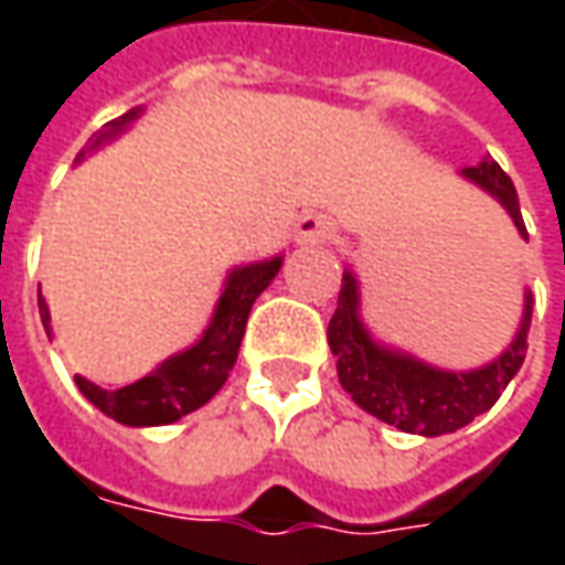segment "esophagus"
Returning a JSON list of instances; mask_svg holds the SVG:
<instances>
[{"instance_id": "34e87169", "label": "esophagus", "mask_w": 565, "mask_h": 565, "mask_svg": "<svg viewBox=\"0 0 565 565\" xmlns=\"http://www.w3.org/2000/svg\"><path fill=\"white\" fill-rule=\"evenodd\" d=\"M333 232H337V223L327 213H305L295 223V238L301 245H323L333 238Z\"/></svg>"}]
</instances>
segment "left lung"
<instances>
[{
	"label": "left lung",
	"instance_id": "8db88e82",
	"mask_svg": "<svg viewBox=\"0 0 565 565\" xmlns=\"http://www.w3.org/2000/svg\"><path fill=\"white\" fill-rule=\"evenodd\" d=\"M462 175L490 191L500 204L507 206L515 228L529 238L515 185L500 166L493 160H484V163L462 169ZM529 323H532V295H525L522 327L500 359L478 367V371H466V374L437 371L430 364H422V361L371 342L367 330L359 320V282L352 273H342L339 305L337 315L330 317V327H327V342L337 355V374L342 390L359 402L367 415L393 424L405 434L440 437V434H452V430L466 427L468 422H475L481 412H488L490 405L500 399V393L510 386V380L525 361Z\"/></svg>",
	"mask_w": 565,
	"mask_h": 565
}]
</instances>
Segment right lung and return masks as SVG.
I'll return each instance as SVG.
<instances>
[{
	"label": "right lung",
	"mask_w": 565,
	"mask_h": 565,
	"mask_svg": "<svg viewBox=\"0 0 565 565\" xmlns=\"http://www.w3.org/2000/svg\"><path fill=\"white\" fill-rule=\"evenodd\" d=\"M131 119H138V109L109 121L106 131L97 135L90 147H99L103 141H109L113 135H119ZM279 267H282V257L232 270L226 289L220 295L216 315L210 320L201 342H194L185 352L166 359L153 374H147L138 383L119 386V390H103L90 380L75 377L77 390L94 402L103 415H109L113 422L128 424V427L172 424L188 412L201 408L226 383L228 371L238 359V345H242V337H245L250 305H254L257 295L270 286ZM36 301H40V320H43V327L50 333V308H46L43 298H36Z\"/></svg>",
	"instance_id": "right-lung-1"
}]
</instances>
